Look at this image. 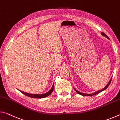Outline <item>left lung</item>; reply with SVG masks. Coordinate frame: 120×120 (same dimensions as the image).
<instances>
[{
    "instance_id": "8db88e82",
    "label": "left lung",
    "mask_w": 120,
    "mask_h": 120,
    "mask_svg": "<svg viewBox=\"0 0 120 120\" xmlns=\"http://www.w3.org/2000/svg\"><path fill=\"white\" fill-rule=\"evenodd\" d=\"M101 35H102L103 36H105V37H106V38H108V39H109V38L108 37V36H107L106 35V34H105L104 33H103V32H102V33H101ZM112 78H112H111V79H110V80H109V82L108 83V84H107L106 85V86H105V87H104V88H103V89H101V90L97 91V92H95V93H92V94H85V93H81V92H78V91L77 90H76V89H75V88H74V89H75V91H76V92L77 93H78V94H79V95H82V96H93V95H96V94H99V93H101V92H103V91H104V90H105V89H106L107 88V87H109V84H110V83H111V82Z\"/></svg>"
}]
</instances>
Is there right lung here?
Listing matches in <instances>:
<instances>
[{"label":"right lung","mask_w":120,"mask_h":120,"mask_svg":"<svg viewBox=\"0 0 120 120\" xmlns=\"http://www.w3.org/2000/svg\"><path fill=\"white\" fill-rule=\"evenodd\" d=\"M53 86H54V84H53V86L52 87L51 89L48 92L45 93V94H29V93H25L24 92H22L21 90H19L22 93H23V94H24L26 96H27L30 97H32V98H45L46 97H48L49 96V95L51 94L52 93L53 90Z\"/></svg>","instance_id":"right-lung-1"}]
</instances>
